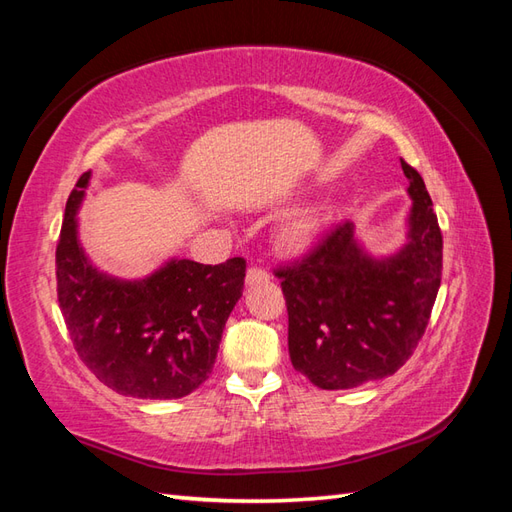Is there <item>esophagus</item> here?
<instances>
[{
    "label": "esophagus",
    "instance_id": "34e87169",
    "mask_svg": "<svg viewBox=\"0 0 512 512\" xmlns=\"http://www.w3.org/2000/svg\"><path fill=\"white\" fill-rule=\"evenodd\" d=\"M268 279H270V275L266 273V270H262V268L253 266V268H248V270H246V284H248V286H255V284H266Z\"/></svg>",
    "mask_w": 512,
    "mask_h": 512
}]
</instances>
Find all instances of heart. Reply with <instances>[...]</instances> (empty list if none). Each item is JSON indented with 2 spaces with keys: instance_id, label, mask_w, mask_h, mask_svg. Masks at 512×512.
I'll list each match as a JSON object with an SVG mask.
<instances>
[{
  "instance_id": "heart-1",
  "label": "heart",
  "mask_w": 512,
  "mask_h": 512,
  "mask_svg": "<svg viewBox=\"0 0 512 512\" xmlns=\"http://www.w3.org/2000/svg\"><path fill=\"white\" fill-rule=\"evenodd\" d=\"M330 220L328 206H312L281 222L275 233V244L286 255H301L319 242L325 224Z\"/></svg>"
}]
</instances>
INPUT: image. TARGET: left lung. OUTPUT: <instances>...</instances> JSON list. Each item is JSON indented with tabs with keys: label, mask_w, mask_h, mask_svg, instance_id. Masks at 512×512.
I'll use <instances>...</instances> for the list:
<instances>
[{
	"label": "left lung",
	"mask_w": 512,
	"mask_h": 512,
	"mask_svg": "<svg viewBox=\"0 0 512 512\" xmlns=\"http://www.w3.org/2000/svg\"><path fill=\"white\" fill-rule=\"evenodd\" d=\"M409 178L405 244L374 255L352 222L299 264L279 270L292 367L321 389H352L396 374L427 328L442 275V233L420 173Z\"/></svg>",
	"instance_id": "left-lung-1"
}]
</instances>
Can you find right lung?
Wrapping results in <instances>:
<instances>
[{
    "label": "right lung",
    "mask_w": 512,
    "mask_h": 512,
    "mask_svg": "<svg viewBox=\"0 0 512 512\" xmlns=\"http://www.w3.org/2000/svg\"><path fill=\"white\" fill-rule=\"evenodd\" d=\"M92 171L65 204L57 246L59 308L74 350L103 385L123 396L171 400L209 378L228 314L242 297V257L204 266L167 259L154 273H103L79 239V209Z\"/></svg>",
    "instance_id": "obj_1"
}]
</instances>
